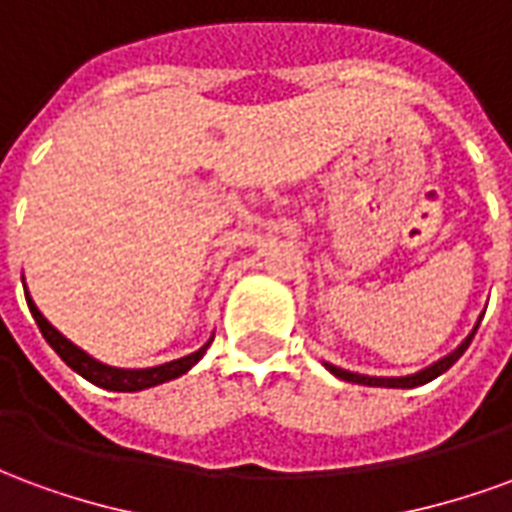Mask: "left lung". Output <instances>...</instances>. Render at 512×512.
I'll use <instances>...</instances> for the list:
<instances>
[{
	"label": "left lung",
	"instance_id": "left-lung-1",
	"mask_svg": "<svg viewBox=\"0 0 512 512\" xmlns=\"http://www.w3.org/2000/svg\"><path fill=\"white\" fill-rule=\"evenodd\" d=\"M485 315V312H483ZM483 315L477 318V323H474V329L469 334H466V340H463L455 351H450L447 356H441L439 362H433V365H428L425 370H419V373H411V376H362V373H351V370H343V367L337 365H329V362H323V367L332 373V376L343 378V381H351V384H365V386H384V389H414V386H422L428 384V381H433V378H439L441 373H447L458 359L463 356V351L469 348V343H472L474 332H477V326H480V321H483Z\"/></svg>",
	"mask_w": 512,
	"mask_h": 512
}]
</instances>
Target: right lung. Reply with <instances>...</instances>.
I'll return each instance as SVG.
<instances>
[{"label": "right lung", "instance_id": "1", "mask_svg": "<svg viewBox=\"0 0 512 512\" xmlns=\"http://www.w3.org/2000/svg\"><path fill=\"white\" fill-rule=\"evenodd\" d=\"M21 282H24V277H21ZM24 296H27L29 312H32L35 323H38L40 334L46 337V343L57 351V356H60L62 362L71 367L73 373H79L82 378H87L90 384L101 386V389H112V392H139V389H150V386L167 384V381H172V378L189 373L191 367L200 362L202 354L208 351V345H211V340H208V343L202 345L200 351H194V354L189 356H180V359H172V362H164V365H156V367L128 370V367L104 365V362H98L95 356L82 351L79 345H73L65 334L57 332V329L43 318V312L38 310V304H35L32 296H29L27 285H24Z\"/></svg>", "mask_w": 512, "mask_h": 512}]
</instances>
